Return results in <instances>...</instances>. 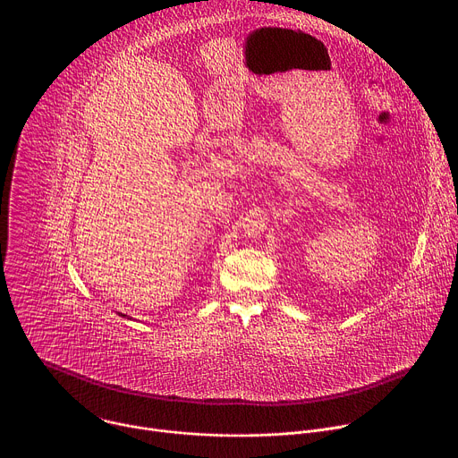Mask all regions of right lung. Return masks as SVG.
Instances as JSON below:
<instances>
[{
  "mask_svg": "<svg viewBox=\"0 0 458 458\" xmlns=\"http://www.w3.org/2000/svg\"><path fill=\"white\" fill-rule=\"evenodd\" d=\"M121 317H124V318H126V315H123V313H121Z\"/></svg>",
  "mask_w": 458,
  "mask_h": 458,
  "instance_id": "right-lung-1",
  "label": "right lung"
}]
</instances>
